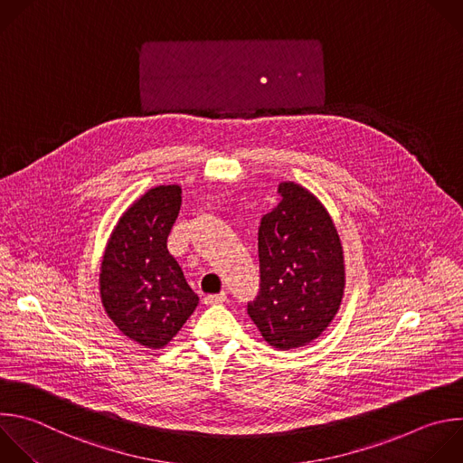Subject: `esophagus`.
<instances>
[{"label": "esophagus", "instance_id": "34e87169", "mask_svg": "<svg viewBox=\"0 0 463 463\" xmlns=\"http://www.w3.org/2000/svg\"><path fill=\"white\" fill-rule=\"evenodd\" d=\"M227 299V294L225 292H220V294H207L205 296V305H218V303H223Z\"/></svg>", "mask_w": 463, "mask_h": 463}]
</instances>
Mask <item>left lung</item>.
<instances>
[{"instance_id":"8db88e82","label":"left lung","mask_w":463,"mask_h":463,"mask_svg":"<svg viewBox=\"0 0 463 463\" xmlns=\"http://www.w3.org/2000/svg\"><path fill=\"white\" fill-rule=\"evenodd\" d=\"M278 194L260 223L261 283L247 313L270 347L288 351L315 342L335 320L345 261L335 222L311 191L281 182Z\"/></svg>"}]
</instances>
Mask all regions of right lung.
I'll use <instances>...</instances> for the list:
<instances>
[{
	"instance_id": "obj_1",
	"label": "right lung",
	"mask_w": 463,
	"mask_h": 463,
	"mask_svg": "<svg viewBox=\"0 0 463 463\" xmlns=\"http://www.w3.org/2000/svg\"><path fill=\"white\" fill-rule=\"evenodd\" d=\"M180 207V185L148 189L119 216L99 267L107 317L145 349H164L200 301L167 249Z\"/></svg>"
}]
</instances>
